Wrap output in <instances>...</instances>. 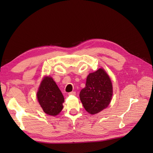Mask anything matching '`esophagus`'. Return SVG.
<instances>
[{
  "mask_svg": "<svg viewBox=\"0 0 153 153\" xmlns=\"http://www.w3.org/2000/svg\"><path fill=\"white\" fill-rule=\"evenodd\" d=\"M68 95H76V93L75 91H72V92H70V93H68Z\"/></svg>",
  "mask_w": 153,
  "mask_h": 153,
  "instance_id": "obj_1",
  "label": "esophagus"
}]
</instances>
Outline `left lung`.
Masks as SVG:
<instances>
[{
    "instance_id": "8db88e82",
    "label": "left lung",
    "mask_w": 153,
    "mask_h": 153,
    "mask_svg": "<svg viewBox=\"0 0 153 153\" xmlns=\"http://www.w3.org/2000/svg\"><path fill=\"white\" fill-rule=\"evenodd\" d=\"M79 97L83 107L91 114L106 108L112 97V85L106 71L100 68L89 74L85 87L81 90Z\"/></svg>"
}]
</instances>
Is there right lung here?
Segmentation results:
<instances>
[{
  "label": "right lung",
  "instance_id": "add662e5",
  "mask_svg": "<svg viewBox=\"0 0 153 153\" xmlns=\"http://www.w3.org/2000/svg\"><path fill=\"white\" fill-rule=\"evenodd\" d=\"M37 97L43 111L48 115L56 116L63 108L64 96L51 77H44L40 84Z\"/></svg>",
  "mask_w": 153,
  "mask_h": 153
}]
</instances>
